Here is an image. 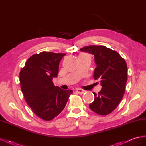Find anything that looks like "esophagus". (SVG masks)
Here are the masks:
<instances>
[{
	"label": "esophagus",
	"instance_id": "esophagus-1",
	"mask_svg": "<svg viewBox=\"0 0 146 146\" xmlns=\"http://www.w3.org/2000/svg\"><path fill=\"white\" fill-rule=\"evenodd\" d=\"M76 92H77L78 94H83L84 92H85V91H84V90H81V89H77V90H76Z\"/></svg>",
	"mask_w": 146,
	"mask_h": 146
}]
</instances>
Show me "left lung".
Here are the masks:
<instances>
[{
  "label": "left lung",
  "instance_id": "8db88e82",
  "mask_svg": "<svg viewBox=\"0 0 146 146\" xmlns=\"http://www.w3.org/2000/svg\"><path fill=\"white\" fill-rule=\"evenodd\" d=\"M80 50L94 56L97 65L94 78L99 80L102 89L93 92L94 100L90 104L92 111L101 116L111 113L116 108L125 91L127 66L118 53L104 46H89Z\"/></svg>",
  "mask_w": 146,
  "mask_h": 146
}]
</instances>
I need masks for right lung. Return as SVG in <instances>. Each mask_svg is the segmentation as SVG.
<instances>
[{"label":"right lung","instance_id":"obj_1","mask_svg":"<svg viewBox=\"0 0 146 146\" xmlns=\"http://www.w3.org/2000/svg\"><path fill=\"white\" fill-rule=\"evenodd\" d=\"M65 54L42 52L31 56L19 74L21 88L25 101L33 113L50 121L63 111L70 90L55 86L52 82L58 73L59 63Z\"/></svg>","mask_w":146,"mask_h":146}]
</instances>
